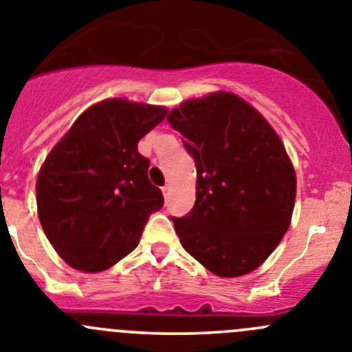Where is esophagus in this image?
<instances>
[{"instance_id":"obj_1","label":"esophagus","mask_w":352,"mask_h":352,"mask_svg":"<svg viewBox=\"0 0 352 352\" xmlns=\"http://www.w3.org/2000/svg\"><path fill=\"white\" fill-rule=\"evenodd\" d=\"M161 192H163V196H165V198H168V195H170V186H168V184L161 187Z\"/></svg>"}]
</instances>
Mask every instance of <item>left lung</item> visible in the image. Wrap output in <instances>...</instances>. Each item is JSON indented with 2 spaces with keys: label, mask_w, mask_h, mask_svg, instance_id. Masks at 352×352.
Returning <instances> with one entry per match:
<instances>
[{
  "label": "left lung",
  "mask_w": 352,
  "mask_h": 352,
  "mask_svg": "<svg viewBox=\"0 0 352 352\" xmlns=\"http://www.w3.org/2000/svg\"><path fill=\"white\" fill-rule=\"evenodd\" d=\"M166 118L196 163L195 206L172 219L180 243L213 274H248L290 228L297 179L283 142L228 91L182 102Z\"/></svg>",
  "instance_id": "left-lung-1"
}]
</instances>
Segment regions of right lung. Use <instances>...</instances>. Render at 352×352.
Masks as SVG:
<instances>
[{
	"label": "right lung",
	"mask_w": 352,
	"mask_h": 352,
	"mask_svg": "<svg viewBox=\"0 0 352 352\" xmlns=\"http://www.w3.org/2000/svg\"><path fill=\"white\" fill-rule=\"evenodd\" d=\"M160 106L107 98L85 111L52 149L36 182L48 241L71 267L98 272L140 241L163 195L137 144L165 120Z\"/></svg>",
	"instance_id": "obj_1"
}]
</instances>
